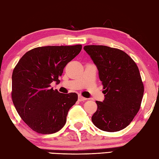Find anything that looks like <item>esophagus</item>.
I'll list each match as a JSON object with an SVG mask.
<instances>
[{"mask_svg": "<svg viewBox=\"0 0 159 159\" xmlns=\"http://www.w3.org/2000/svg\"><path fill=\"white\" fill-rule=\"evenodd\" d=\"M86 98H85V97H83L82 96H80V95H79V102H82V101H86Z\"/></svg>", "mask_w": 159, "mask_h": 159, "instance_id": "34e87169", "label": "esophagus"}]
</instances>
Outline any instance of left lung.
Returning a JSON list of instances; mask_svg holds the SVG:
<instances>
[{"label":"left lung","mask_w":159,"mask_h":159,"mask_svg":"<svg viewBox=\"0 0 159 159\" xmlns=\"http://www.w3.org/2000/svg\"><path fill=\"white\" fill-rule=\"evenodd\" d=\"M84 50L97 66L103 85V102L91 120L103 131L117 132L128 126L141 104L144 86L139 69L127 53L103 45H86Z\"/></svg>","instance_id":"8db88e82"}]
</instances>
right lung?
<instances>
[{
  "mask_svg": "<svg viewBox=\"0 0 159 159\" xmlns=\"http://www.w3.org/2000/svg\"><path fill=\"white\" fill-rule=\"evenodd\" d=\"M81 49V44L39 47L26 52L13 69V103L24 122L37 133H55L66 124L78 94L60 93L50 84L60 83L64 68Z\"/></svg>",
  "mask_w": 159,
  "mask_h": 159,
  "instance_id": "1",
  "label": "right lung"
}]
</instances>
